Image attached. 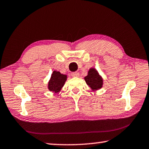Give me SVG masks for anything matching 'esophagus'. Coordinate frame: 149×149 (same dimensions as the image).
I'll return each instance as SVG.
<instances>
[{"instance_id": "esophagus-1", "label": "esophagus", "mask_w": 149, "mask_h": 149, "mask_svg": "<svg viewBox=\"0 0 149 149\" xmlns=\"http://www.w3.org/2000/svg\"><path fill=\"white\" fill-rule=\"evenodd\" d=\"M71 75L72 77H78L79 75V74L78 72H72L71 74Z\"/></svg>"}]
</instances>
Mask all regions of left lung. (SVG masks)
<instances>
[{
    "instance_id": "1",
    "label": "left lung",
    "mask_w": 149,
    "mask_h": 149,
    "mask_svg": "<svg viewBox=\"0 0 149 149\" xmlns=\"http://www.w3.org/2000/svg\"><path fill=\"white\" fill-rule=\"evenodd\" d=\"M85 82L93 90H97L102 87V79L98 74L97 71L91 68L88 72V75L85 77Z\"/></svg>"
}]
</instances>
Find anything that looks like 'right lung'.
Wrapping results in <instances>:
<instances>
[{"instance_id":"obj_1","label":"right lung","mask_w":149,"mask_h":149,"mask_svg":"<svg viewBox=\"0 0 149 149\" xmlns=\"http://www.w3.org/2000/svg\"><path fill=\"white\" fill-rule=\"evenodd\" d=\"M66 79L67 76L65 75L61 74L59 72L54 71L49 83V89L50 91H54L55 93L60 91L61 88L64 86Z\"/></svg>"}]
</instances>
